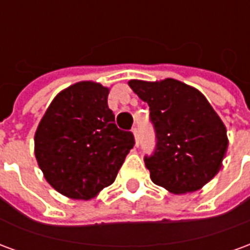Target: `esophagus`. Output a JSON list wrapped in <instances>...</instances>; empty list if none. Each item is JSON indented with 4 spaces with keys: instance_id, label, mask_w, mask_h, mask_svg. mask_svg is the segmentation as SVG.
Wrapping results in <instances>:
<instances>
[{
    "instance_id": "1",
    "label": "esophagus",
    "mask_w": 250,
    "mask_h": 250,
    "mask_svg": "<svg viewBox=\"0 0 250 250\" xmlns=\"http://www.w3.org/2000/svg\"><path fill=\"white\" fill-rule=\"evenodd\" d=\"M132 134H134V136H135V145H138V143H139V135H138V128H136V127H134V128H132Z\"/></svg>"
}]
</instances>
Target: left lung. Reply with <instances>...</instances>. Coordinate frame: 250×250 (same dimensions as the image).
I'll return each mask as SVG.
<instances>
[{"mask_svg": "<svg viewBox=\"0 0 250 250\" xmlns=\"http://www.w3.org/2000/svg\"><path fill=\"white\" fill-rule=\"evenodd\" d=\"M150 107L155 151L145 157L150 178L170 193H193L220 171L228 150L226 127L198 89L175 79L130 80Z\"/></svg>", "mask_w": 250, "mask_h": 250, "instance_id": "left-lung-1", "label": "left lung"}]
</instances>
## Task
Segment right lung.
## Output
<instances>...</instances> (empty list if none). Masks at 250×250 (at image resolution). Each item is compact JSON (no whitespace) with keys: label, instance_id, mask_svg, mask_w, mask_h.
I'll return each mask as SVG.
<instances>
[{"label":"right lung","instance_id":"1","mask_svg":"<svg viewBox=\"0 0 250 250\" xmlns=\"http://www.w3.org/2000/svg\"><path fill=\"white\" fill-rule=\"evenodd\" d=\"M109 89L80 82L52 100L35 134V155L46 182L72 199H91L114 184L135 145L108 108Z\"/></svg>","mask_w":250,"mask_h":250}]
</instances>
